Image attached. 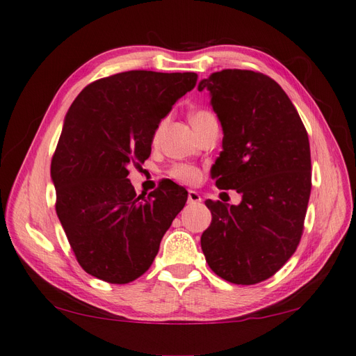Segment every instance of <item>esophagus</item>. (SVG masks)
Wrapping results in <instances>:
<instances>
[{"label":"esophagus","mask_w":356,"mask_h":356,"mask_svg":"<svg viewBox=\"0 0 356 356\" xmlns=\"http://www.w3.org/2000/svg\"><path fill=\"white\" fill-rule=\"evenodd\" d=\"M188 203L189 204H198V203H202V195H200L197 191H193L191 189L189 193H188Z\"/></svg>","instance_id":"esophagus-1"}]
</instances>
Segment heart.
<instances>
[{
  "mask_svg": "<svg viewBox=\"0 0 356 356\" xmlns=\"http://www.w3.org/2000/svg\"><path fill=\"white\" fill-rule=\"evenodd\" d=\"M209 114L207 111H197L193 115H191V123H194L195 120H198L200 117H203ZM170 176L177 180L179 184L184 185H194L197 181L202 179V172H200L198 168L193 167V165H185V163H179V165H175L170 170Z\"/></svg>",
  "mask_w": 356,
  "mask_h": 356,
  "instance_id": "heart-1",
  "label": "heart"
}]
</instances>
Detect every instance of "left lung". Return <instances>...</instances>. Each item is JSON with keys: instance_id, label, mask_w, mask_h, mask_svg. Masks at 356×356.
<instances>
[{"instance_id": "obj_1", "label": "left lung", "mask_w": 356, "mask_h": 356, "mask_svg": "<svg viewBox=\"0 0 356 356\" xmlns=\"http://www.w3.org/2000/svg\"><path fill=\"white\" fill-rule=\"evenodd\" d=\"M222 126L212 167L220 189L242 202L206 200L212 222L202 234L207 265L233 284H257L293 256L312 193V156L302 120L272 78L225 69L198 83Z\"/></svg>"}]
</instances>
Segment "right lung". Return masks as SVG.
Masks as SVG:
<instances>
[{"label": "right lung", "instance_id": "right-lung-1", "mask_svg": "<svg viewBox=\"0 0 356 356\" xmlns=\"http://www.w3.org/2000/svg\"><path fill=\"white\" fill-rule=\"evenodd\" d=\"M197 74L129 70L95 81L70 105L51 162L56 211L87 273L126 284L147 270L188 193L165 181L147 198L127 179Z\"/></svg>", "mask_w": 356, "mask_h": 356}]
</instances>
